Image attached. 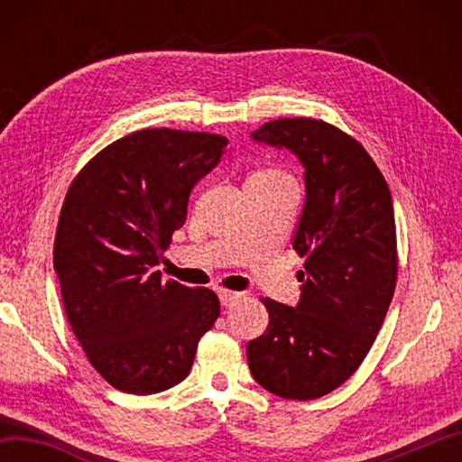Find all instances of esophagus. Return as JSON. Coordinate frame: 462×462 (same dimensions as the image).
Segmentation results:
<instances>
[{
  "label": "esophagus",
  "instance_id": "esophagus-1",
  "mask_svg": "<svg viewBox=\"0 0 462 462\" xmlns=\"http://www.w3.org/2000/svg\"><path fill=\"white\" fill-rule=\"evenodd\" d=\"M217 295H220V301H222L224 308L236 306V303L242 300V293L230 291V289H220V291H217Z\"/></svg>",
  "mask_w": 462,
  "mask_h": 462
}]
</instances>
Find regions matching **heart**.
<instances>
[{"mask_svg":"<svg viewBox=\"0 0 462 462\" xmlns=\"http://www.w3.org/2000/svg\"><path fill=\"white\" fill-rule=\"evenodd\" d=\"M289 181V177L283 171L277 167H261L254 169L253 173H248L246 183H263V185H273V183H283Z\"/></svg>","mask_w":462,"mask_h":462,"instance_id":"1","label":"heart"}]
</instances>
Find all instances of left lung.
I'll return each mask as SVG.
<instances>
[{
  "label": "left lung",
  "instance_id": "left-lung-1",
  "mask_svg": "<svg viewBox=\"0 0 462 462\" xmlns=\"http://www.w3.org/2000/svg\"><path fill=\"white\" fill-rule=\"evenodd\" d=\"M253 138L285 146L306 167L293 250L306 259L297 308L263 297L269 326L246 346L254 381L285 400H318L369 355L397 283V234L385 177L334 124L281 118Z\"/></svg>",
  "mask_w": 462,
  "mask_h": 462
}]
</instances>
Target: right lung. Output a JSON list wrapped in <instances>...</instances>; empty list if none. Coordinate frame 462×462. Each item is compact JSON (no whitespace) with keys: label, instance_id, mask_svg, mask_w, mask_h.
Segmentation results:
<instances>
[{"label":"right lung","instance_id":"1","mask_svg":"<svg viewBox=\"0 0 462 462\" xmlns=\"http://www.w3.org/2000/svg\"><path fill=\"white\" fill-rule=\"evenodd\" d=\"M226 144L209 132L138 130L69 185L52 250L62 306L93 369L124 393L179 385L220 316L212 289L162 281L154 267Z\"/></svg>","mask_w":462,"mask_h":462}]
</instances>
